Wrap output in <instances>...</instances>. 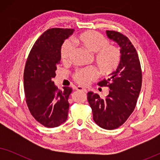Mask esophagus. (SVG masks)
Segmentation results:
<instances>
[{
	"label": "esophagus",
	"mask_w": 160,
	"mask_h": 160,
	"mask_svg": "<svg viewBox=\"0 0 160 160\" xmlns=\"http://www.w3.org/2000/svg\"><path fill=\"white\" fill-rule=\"evenodd\" d=\"M76 90H78V91H82V92H87L86 89L84 88V87H80V86L76 87Z\"/></svg>",
	"instance_id": "34e87169"
}]
</instances>
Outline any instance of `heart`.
Masks as SVG:
<instances>
[{"instance_id": "1", "label": "heart", "mask_w": 160, "mask_h": 160, "mask_svg": "<svg viewBox=\"0 0 160 160\" xmlns=\"http://www.w3.org/2000/svg\"><path fill=\"white\" fill-rule=\"evenodd\" d=\"M77 43L83 48L95 54V61L102 75L113 73L121 61V52L117 47L109 45L108 39L99 32L88 30L77 38ZM74 51V45L70 41H65L60 49V58L62 62L71 60ZM98 72L94 68H86L77 70L73 73V78L82 85H87L95 80Z\"/></svg>"}]
</instances>
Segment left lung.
Instances as JSON below:
<instances>
[{
	"mask_svg": "<svg viewBox=\"0 0 160 160\" xmlns=\"http://www.w3.org/2000/svg\"><path fill=\"white\" fill-rule=\"evenodd\" d=\"M106 35L119 46L121 61L110 78L98 83L110 89L108 96L102 99L89 92L87 99L95 123L113 130L122 125L134 111L141 89L142 71L136 49L128 37L113 30H106Z\"/></svg>",
	"mask_w": 160,
	"mask_h": 160,
	"instance_id": "8db88e82",
	"label": "left lung"
}]
</instances>
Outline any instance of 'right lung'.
I'll use <instances>...</instances> for the list:
<instances>
[{
  "instance_id": "obj_1",
  "label": "right lung",
  "mask_w": 160,
  "mask_h": 160,
  "mask_svg": "<svg viewBox=\"0 0 160 160\" xmlns=\"http://www.w3.org/2000/svg\"><path fill=\"white\" fill-rule=\"evenodd\" d=\"M74 29L47 30L34 43L24 71L26 102L32 117L47 128L60 126L66 121L69 109L68 98L72 89H58L52 78L60 64V49Z\"/></svg>"
}]
</instances>
